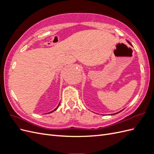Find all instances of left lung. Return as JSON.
Returning a JSON list of instances; mask_svg holds the SVG:
<instances>
[{
	"mask_svg": "<svg viewBox=\"0 0 154 154\" xmlns=\"http://www.w3.org/2000/svg\"><path fill=\"white\" fill-rule=\"evenodd\" d=\"M128 43H129V44H130V43L129 42H128ZM120 112H121V111H120ZM118 113H116V114H118Z\"/></svg>",
	"mask_w": 154,
	"mask_h": 154,
	"instance_id": "obj_1",
	"label": "left lung"
}]
</instances>
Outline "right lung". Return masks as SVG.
<instances>
[{"instance_id": "obj_1", "label": "right lung", "mask_w": 154, "mask_h": 154, "mask_svg": "<svg viewBox=\"0 0 154 154\" xmlns=\"http://www.w3.org/2000/svg\"><path fill=\"white\" fill-rule=\"evenodd\" d=\"M59 105H60V103H59ZM59 105H58V106H59ZM58 106H57V108H56V109H54V110H57V108H58ZM54 110H53V111H52V112H50V113H51V112H53V111H54Z\"/></svg>"}]
</instances>
